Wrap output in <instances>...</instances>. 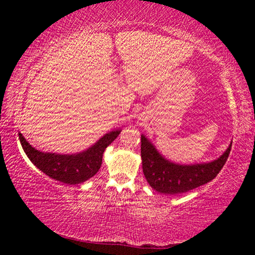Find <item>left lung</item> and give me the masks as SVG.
Returning <instances> with one entry per match:
<instances>
[{"label":"left lung","mask_w":255,"mask_h":255,"mask_svg":"<svg viewBox=\"0 0 255 255\" xmlns=\"http://www.w3.org/2000/svg\"><path fill=\"white\" fill-rule=\"evenodd\" d=\"M140 155L146 180L154 190L165 195L188 192L216 178L230 155L232 144L221 157L210 163L179 165L167 161L141 135Z\"/></svg>","instance_id":"left-lung-1"}]
</instances>
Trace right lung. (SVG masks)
<instances>
[{
  "instance_id": "obj_1",
  "label": "right lung",
  "mask_w": 255,
  "mask_h": 255,
  "mask_svg": "<svg viewBox=\"0 0 255 255\" xmlns=\"http://www.w3.org/2000/svg\"><path fill=\"white\" fill-rule=\"evenodd\" d=\"M119 133L120 130L107 133L92 147L75 155L39 152L24 139L21 132H19V139L30 161L41 172L59 182L79 184L96 175L102 164L103 152L118 137Z\"/></svg>"
}]
</instances>
